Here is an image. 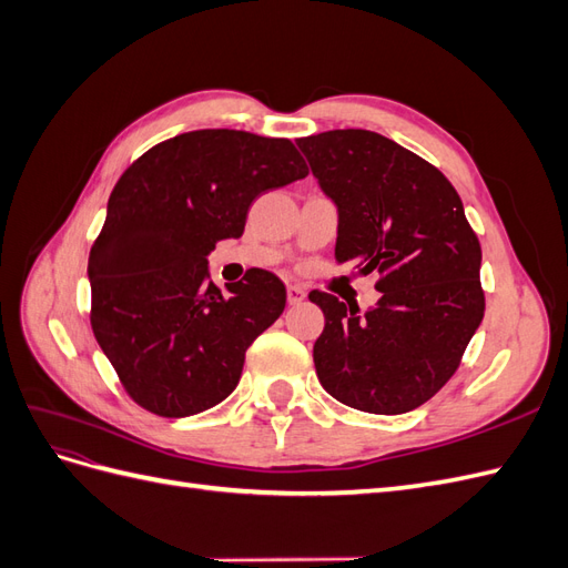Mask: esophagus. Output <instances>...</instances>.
<instances>
[{"label": "esophagus", "mask_w": 568, "mask_h": 568, "mask_svg": "<svg viewBox=\"0 0 568 568\" xmlns=\"http://www.w3.org/2000/svg\"><path fill=\"white\" fill-rule=\"evenodd\" d=\"M286 294H288V303L291 305H298L305 298V288L301 284H288Z\"/></svg>", "instance_id": "obj_1"}]
</instances>
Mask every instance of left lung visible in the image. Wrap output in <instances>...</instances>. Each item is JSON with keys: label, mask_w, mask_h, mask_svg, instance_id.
<instances>
[{"label": "left lung", "mask_w": 568, "mask_h": 568, "mask_svg": "<svg viewBox=\"0 0 568 568\" xmlns=\"http://www.w3.org/2000/svg\"><path fill=\"white\" fill-rule=\"evenodd\" d=\"M338 209L336 263L376 272L382 298L359 315L326 291L313 357L324 390L372 415H403L450 382L486 311L480 244L450 180L369 130L296 142Z\"/></svg>", "instance_id": "1"}]
</instances>
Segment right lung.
Returning a JSON list of instances; mask_svg holds the SVG:
<instances>
[{"label": "right lung", "instance_id": "1", "mask_svg": "<svg viewBox=\"0 0 568 568\" xmlns=\"http://www.w3.org/2000/svg\"><path fill=\"white\" fill-rule=\"evenodd\" d=\"M307 175L288 140L194 130L151 146L115 182L90 251L92 332L130 398L159 417L222 403L246 348L286 305L277 274L209 282L220 239L244 234L251 203Z\"/></svg>", "mask_w": 568, "mask_h": 568}]
</instances>
